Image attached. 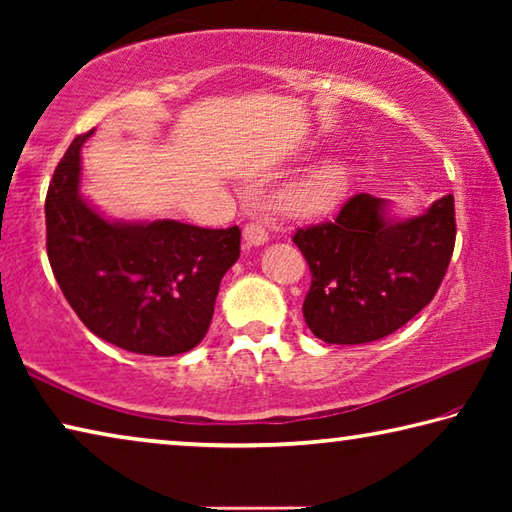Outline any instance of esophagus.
<instances>
[{"label":"esophagus","instance_id":"1","mask_svg":"<svg viewBox=\"0 0 512 512\" xmlns=\"http://www.w3.org/2000/svg\"><path fill=\"white\" fill-rule=\"evenodd\" d=\"M244 239H246L248 246H264L268 241V232H266L264 225L248 223L244 228Z\"/></svg>","mask_w":512,"mask_h":512}]
</instances>
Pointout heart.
I'll list each match as a JSON object with an SVG mask.
<instances>
[{
	"mask_svg": "<svg viewBox=\"0 0 512 512\" xmlns=\"http://www.w3.org/2000/svg\"><path fill=\"white\" fill-rule=\"evenodd\" d=\"M348 185L343 167L339 164H323V167L311 169L305 176L284 189L280 194L282 210L300 219H314L332 212L341 203Z\"/></svg>",
	"mask_w": 512,
	"mask_h": 512,
	"instance_id": "1",
	"label": "heart"
}]
</instances>
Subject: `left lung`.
Segmentation results:
<instances>
[{
  "instance_id": "8db88e82",
  "label": "left lung",
  "mask_w": 512,
  "mask_h": 512,
  "mask_svg": "<svg viewBox=\"0 0 512 512\" xmlns=\"http://www.w3.org/2000/svg\"><path fill=\"white\" fill-rule=\"evenodd\" d=\"M454 241L452 194L409 219L388 214L384 198L354 194L336 219L293 235L311 271L305 323L332 345L384 339L436 296Z\"/></svg>"
}]
</instances>
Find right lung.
Here are the masks:
<instances>
[{
  "instance_id": "right-lung-1",
  "label": "right lung",
  "mask_w": 512,
  "mask_h": 512,
  "mask_svg": "<svg viewBox=\"0 0 512 512\" xmlns=\"http://www.w3.org/2000/svg\"><path fill=\"white\" fill-rule=\"evenodd\" d=\"M90 135L69 144L45 201L58 287L83 325L121 350L189 352L212 323L219 284L239 259L241 230L106 219L79 192L81 146Z\"/></svg>"
}]
</instances>
